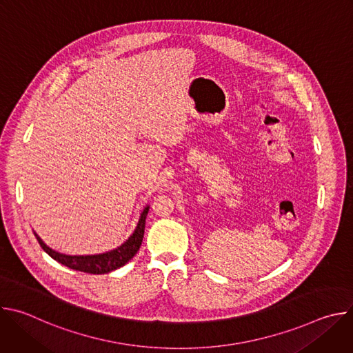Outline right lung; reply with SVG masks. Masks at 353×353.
<instances>
[{
  "label": "right lung",
  "mask_w": 353,
  "mask_h": 353,
  "mask_svg": "<svg viewBox=\"0 0 353 353\" xmlns=\"http://www.w3.org/2000/svg\"><path fill=\"white\" fill-rule=\"evenodd\" d=\"M148 211H149V207H146L143 210L141 219L137 225V229L130 236V239L124 244L117 247L116 250L109 251V253H105V254H96V256L60 254V253H57V251L47 247L36 233H34V236H36L40 247L46 251V253L52 259H54L56 261L61 263L63 265H65L71 270H75V271L86 272V274H108V272H112V271L125 265L137 254V251L139 250L142 239H143L145 219H146Z\"/></svg>",
  "instance_id": "obj_1"
}]
</instances>
